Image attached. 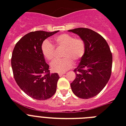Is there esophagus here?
<instances>
[{
	"mask_svg": "<svg viewBox=\"0 0 126 126\" xmlns=\"http://www.w3.org/2000/svg\"><path fill=\"white\" fill-rule=\"evenodd\" d=\"M66 74L65 72H60V73H58V76H63V75H64V74Z\"/></svg>",
	"mask_w": 126,
	"mask_h": 126,
	"instance_id": "34e87169",
	"label": "esophagus"
}]
</instances>
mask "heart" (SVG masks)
I'll use <instances>...</instances> for the list:
<instances>
[{
  "label": "heart",
  "mask_w": 126,
  "mask_h": 126,
  "mask_svg": "<svg viewBox=\"0 0 126 126\" xmlns=\"http://www.w3.org/2000/svg\"><path fill=\"white\" fill-rule=\"evenodd\" d=\"M57 47L64 48L62 56L60 60H56L50 64V68L54 72H63L70 69L74 61H78L84 56L86 50L85 43L82 39L74 37L68 33L58 35L54 38ZM42 54L46 60L52 62L55 58V48L52 43L45 39L42 43Z\"/></svg>",
  "instance_id": "1"
}]
</instances>
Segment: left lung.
<instances>
[{"mask_svg": "<svg viewBox=\"0 0 126 126\" xmlns=\"http://www.w3.org/2000/svg\"><path fill=\"white\" fill-rule=\"evenodd\" d=\"M69 32L78 35L86 46L84 56L74 70L76 77L71 88L79 98H92L103 90L110 78L112 54L106 40L93 30L79 28Z\"/></svg>", "mask_w": 126, "mask_h": 126, "instance_id": "left-lung-1", "label": "left lung"}]
</instances>
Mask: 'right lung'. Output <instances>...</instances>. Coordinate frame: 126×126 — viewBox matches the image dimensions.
I'll use <instances>...</instances> for the list:
<instances>
[{"mask_svg": "<svg viewBox=\"0 0 126 126\" xmlns=\"http://www.w3.org/2000/svg\"><path fill=\"white\" fill-rule=\"evenodd\" d=\"M58 32H30L19 40L13 50L11 64L14 79L34 99L47 100L56 93L59 76L50 74L41 47L43 41Z\"/></svg>", "mask_w": 126, "mask_h": 126, "instance_id": "right-lung-1", "label": "right lung"}]
</instances>
